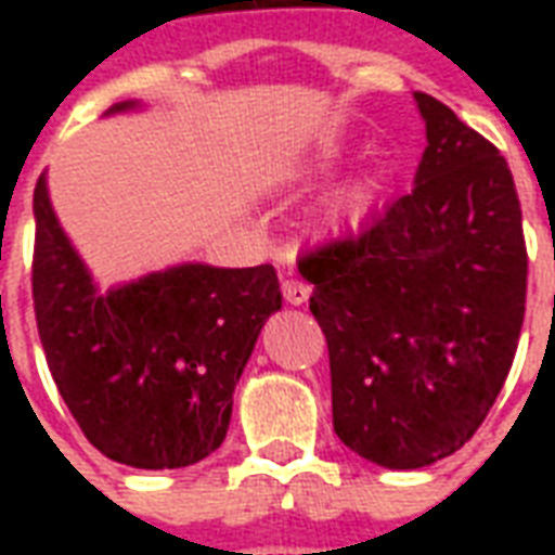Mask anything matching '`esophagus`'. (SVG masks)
<instances>
[{"mask_svg":"<svg viewBox=\"0 0 555 555\" xmlns=\"http://www.w3.org/2000/svg\"><path fill=\"white\" fill-rule=\"evenodd\" d=\"M282 294H285L287 305H305L308 296H311V287L302 285V282H294V279H285L282 282Z\"/></svg>","mask_w":555,"mask_h":555,"instance_id":"1","label":"esophagus"}]
</instances>
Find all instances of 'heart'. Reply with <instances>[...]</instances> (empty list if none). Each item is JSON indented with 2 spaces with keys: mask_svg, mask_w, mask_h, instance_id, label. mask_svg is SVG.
<instances>
[{
  "mask_svg": "<svg viewBox=\"0 0 555 555\" xmlns=\"http://www.w3.org/2000/svg\"><path fill=\"white\" fill-rule=\"evenodd\" d=\"M334 150H322L317 152L311 160H305L302 167L296 169V176L299 178H320L325 176L331 167H334ZM369 181H348V184H343L339 190H334L325 198V204H322V221L325 224H343L346 218H351L357 212V209L363 207L365 198H369Z\"/></svg>",
  "mask_w": 555,
  "mask_h": 555,
  "instance_id": "heart-1",
  "label": "heart"
}]
</instances>
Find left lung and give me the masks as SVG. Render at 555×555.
Listing matches in <instances>:
<instances>
[{
	"label": "left lung",
	"mask_w": 555,
	"mask_h": 555,
	"mask_svg": "<svg viewBox=\"0 0 555 555\" xmlns=\"http://www.w3.org/2000/svg\"><path fill=\"white\" fill-rule=\"evenodd\" d=\"M426 150L414 190L354 238L299 261L328 339L334 431L386 469H421L473 438L525 322L527 250L507 160L414 91Z\"/></svg>",
	"instance_id": "obj_1"
}]
</instances>
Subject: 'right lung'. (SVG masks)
<instances>
[{
    "label": "right lung",
    "instance_id": "right-lung-1",
    "mask_svg": "<svg viewBox=\"0 0 555 555\" xmlns=\"http://www.w3.org/2000/svg\"><path fill=\"white\" fill-rule=\"evenodd\" d=\"M141 108L120 100L103 117ZM34 221L39 343L91 447L134 469H178L216 452L235 383L282 308L273 264L184 261L103 291L51 207L46 172Z\"/></svg>",
    "mask_w": 555,
    "mask_h": 555
}]
</instances>
